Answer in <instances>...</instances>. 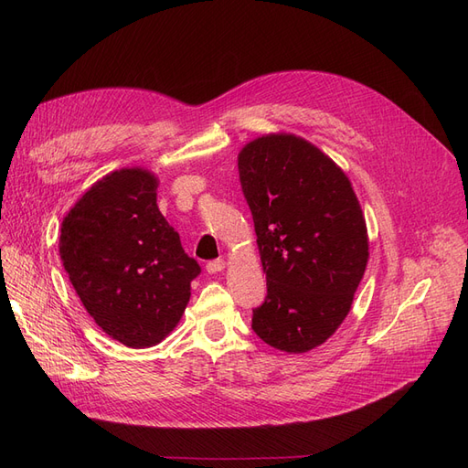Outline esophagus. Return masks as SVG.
Listing matches in <instances>:
<instances>
[{
  "mask_svg": "<svg viewBox=\"0 0 468 468\" xmlns=\"http://www.w3.org/2000/svg\"><path fill=\"white\" fill-rule=\"evenodd\" d=\"M224 267H226L224 260H212V261H208V263H207V271L215 275V273L224 271Z\"/></svg>",
  "mask_w": 468,
  "mask_h": 468,
  "instance_id": "1",
  "label": "esophagus"
}]
</instances>
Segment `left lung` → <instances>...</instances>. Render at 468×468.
Wrapping results in <instances>:
<instances>
[{
    "mask_svg": "<svg viewBox=\"0 0 468 468\" xmlns=\"http://www.w3.org/2000/svg\"><path fill=\"white\" fill-rule=\"evenodd\" d=\"M267 296L251 328L265 344L306 353L346 320L369 260L363 210L347 176L294 134H267L238 154Z\"/></svg>",
    "mask_w": 468,
    "mask_h": 468,
    "instance_id": "1",
    "label": "left lung"
}]
</instances>
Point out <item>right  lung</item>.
<instances>
[{"instance_id":"right-lung-1","label":"right lung","mask_w":468,"mask_h":468,"mask_svg":"<svg viewBox=\"0 0 468 468\" xmlns=\"http://www.w3.org/2000/svg\"><path fill=\"white\" fill-rule=\"evenodd\" d=\"M155 189L148 169H117L86 191L60 230V258L81 304L109 337L134 349L176 328L201 273Z\"/></svg>"}]
</instances>
